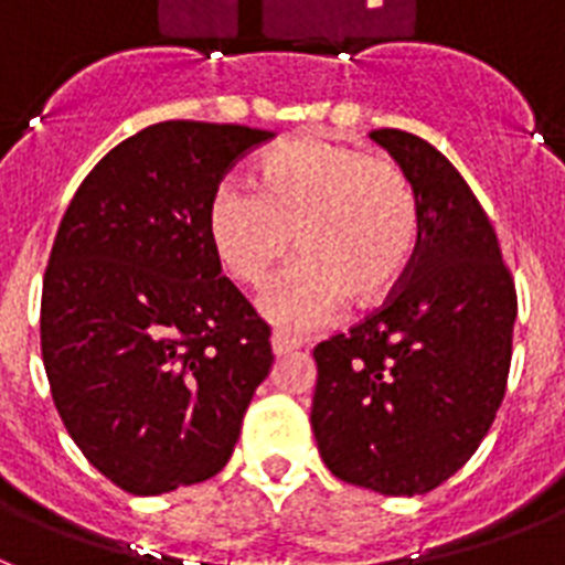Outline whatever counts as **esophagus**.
<instances>
[{
  "instance_id": "34e87169",
  "label": "esophagus",
  "mask_w": 565,
  "mask_h": 565,
  "mask_svg": "<svg viewBox=\"0 0 565 565\" xmlns=\"http://www.w3.org/2000/svg\"><path fill=\"white\" fill-rule=\"evenodd\" d=\"M269 344H273V355H287V353H292V350H298V341L287 339V335H281V333H275L273 339H269Z\"/></svg>"
}]
</instances>
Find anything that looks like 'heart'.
<instances>
[{
  "mask_svg": "<svg viewBox=\"0 0 565 565\" xmlns=\"http://www.w3.org/2000/svg\"><path fill=\"white\" fill-rule=\"evenodd\" d=\"M212 249L238 284H258L296 244L301 258L260 290V316L307 335L359 307L385 301L414 264L419 194L399 163L321 137L275 146L260 186L224 178L206 212Z\"/></svg>",
  "mask_w": 565,
  "mask_h": 565,
  "instance_id": "1",
  "label": "heart"
}]
</instances>
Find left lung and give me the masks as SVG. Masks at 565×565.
Instances as JSON below:
<instances>
[{"label":"left lung","instance_id":"8db88e82","mask_svg":"<svg viewBox=\"0 0 565 565\" xmlns=\"http://www.w3.org/2000/svg\"><path fill=\"white\" fill-rule=\"evenodd\" d=\"M414 180L422 232L385 307L312 350L324 466L385 497L428 494L466 466L500 411L516 292L462 174L428 140L371 131Z\"/></svg>","mask_w":565,"mask_h":565}]
</instances>
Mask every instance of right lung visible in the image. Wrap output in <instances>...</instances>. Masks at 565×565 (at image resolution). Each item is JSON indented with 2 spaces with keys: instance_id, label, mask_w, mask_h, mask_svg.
<instances>
[{
  "instance_id": "add662e5",
  "label": "right lung",
  "mask_w": 565,
  "mask_h": 565,
  "mask_svg": "<svg viewBox=\"0 0 565 565\" xmlns=\"http://www.w3.org/2000/svg\"><path fill=\"white\" fill-rule=\"evenodd\" d=\"M273 137L154 122L94 166L56 230L40 312L51 396L129 494L215 477L269 376V327L221 275L206 212L226 169Z\"/></svg>"
}]
</instances>
